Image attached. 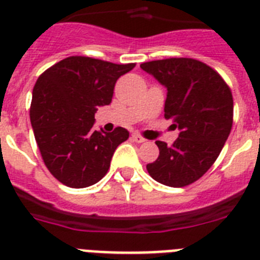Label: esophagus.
<instances>
[{"label":"esophagus","instance_id":"1","mask_svg":"<svg viewBox=\"0 0 260 260\" xmlns=\"http://www.w3.org/2000/svg\"><path fill=\"white\" fill-rule=\"evenodd\" d=\"M132 138H133V141H135L137 143H143V142H146V139L143 138V137H141L139 134H133Z\"/></svg>","mask_w":260,"mask_h":260}]
</instances>
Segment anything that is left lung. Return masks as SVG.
<instances>
[{
  "label": "left lung",
  "instance_id": "left-lung-1",
  "mask_svg": "<svg viewBox=\"0 0 260 260\" xmlns=\"http://www.w3.org/2000/svg\"><path fill=\"white\" fill-rule=\"evenodd\" d=\"M167 88L164 117L180 130L172 146L156 141L159 156L150 176L168 187L194 183L218 157L233 126L232 90L216 71L189 57L141 64Z\"/></svg>",
  "mask_w": 260,
  "mask_h": 260
}]
</instances>
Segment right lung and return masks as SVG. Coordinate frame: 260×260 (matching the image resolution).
I'll use <instances>...</instances> for the list:
<instances>
[{"instance_id": "add662e5", "label": "right lung", "mask_w": 260, "mask_h": 260, "mask_svg": "<svg viewBox=\"0 0 260 260\" xmlns=\"http://www.w3.org/2000/svg\"><path fill=\"white\" fill-rule=\"evenodd\" d=\"M135 67L70 56L50 67L35 83L30 119L43 161L71 188L96 184L108 172L115 148L128 132L93 130L94 113L112 103L117 80Z\"/></svg>"}]
</instances>
